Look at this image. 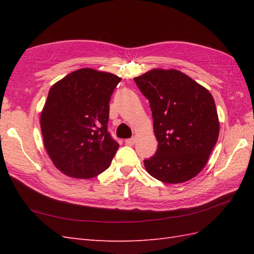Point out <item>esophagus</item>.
Returning a JSON list of instances; mask_svg holds the SVG:
<instances>
[{"mask_svg":"<svg viewBox=\"0 0 254 254\" xmlns=\"http://www.w3.org/2000/svg\"><path fill=\"white\" fill-rule=\"evenodd\" d=\"M135 137H132V138H127V139H126V144L127 145H128V146H133L134 144H135Z\"/></svg>","mask_w":254,"mask_h":254,"instance_id":"esophagus-1","label":"esophagus"}]
</instances>
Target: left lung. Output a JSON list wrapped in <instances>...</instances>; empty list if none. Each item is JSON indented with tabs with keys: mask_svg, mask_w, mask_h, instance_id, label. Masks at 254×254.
<instances>
[{
	"mask_svg": "<svg viewBox=\"0 0 254 254\" xmlns=\"http://www.w3.org/2000/svg\"><path fill=\"white\" fill-rule=\"evenodd\" d=\"M149 101L158 147L144 160L161 182L181 183L206 165L219 134L212 94L178 69L154 68L134 78Z\"/></svg>",
	"mask_w": 254,
	"mask_h": 254,
	"instance_id": "left-lung-1",
	"label": "left lung"
}]
</instances>
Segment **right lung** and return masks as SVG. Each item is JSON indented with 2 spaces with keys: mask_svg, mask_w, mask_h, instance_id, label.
<instances>
[{
  "mask_svg": "<svg viewBox=\"0 0 254 254\" xmlns=\"http://www.w3.org/2000/svg\"><path fill=\"white\" fill-rule=\"evenodd\" d=\"M120 80L87 67L50 88L40 126L47 153L62 174L90 179L109 168L119 148L107 128L109 102Z\"/></svg>",
  "mask_w": 254,
  "mask_h": 254,
  "instance_id": "right-lung-1",
  "label": "right lung"
}]
</instances>
